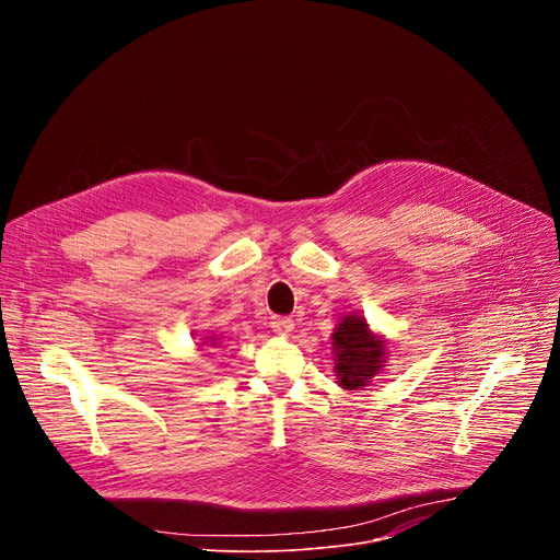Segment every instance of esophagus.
<instances>
[{"label": "esophagus", "mask_w": 560, "mask_h": 560, "mask_svg": "<svg viewBox=\"0 0 560 560\" xmlns=\"http://www.w3.org/2000/svg\"><path fill=\"white\" fill-rule=\"evenodd\" d=\"M270 326H272V330H275L277 335H288V332H292L294 322H292L290 316H272Z\"/></svg>", "instance_id": "1"}]
</instances>
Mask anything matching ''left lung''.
Segmentation results:
<instances>
[{
	"label": "left lung",
	"instance_id": "8db88e82",
	"mask_svg": "<svg viewBox=\"0 0 560 560\" xmlns=\"http://www.w3.org/2000/svg\"><path fill=\"white\" fill-rule=\"evenodd\" d=\"M332 346L337 352V376L339 385L346 389H361L378 374L385 348L376 339L361 316H346L332 335Z\"/></svg>",
	"mask_w": 560,
	"mask_h": 560
}]
</instances>
